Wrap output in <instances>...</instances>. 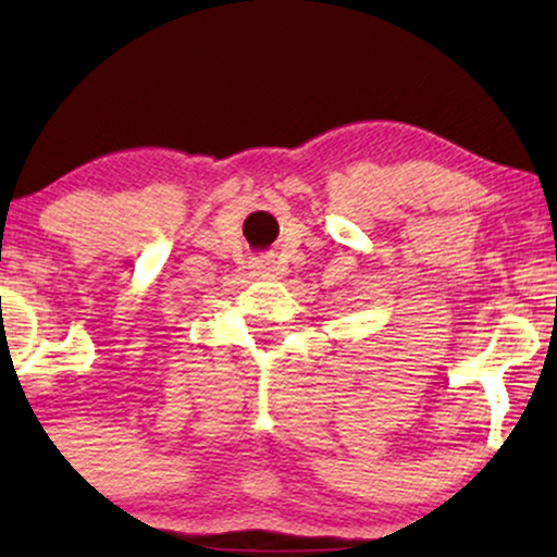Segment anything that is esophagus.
Returning a JSON list of instances; mask_svg holds the SVG:
<instances>
[{
  "mask_svg": "<svg viewBox=\"0 0 557 557\" xmlns=\"http://www.w3.org/2000/svg\"><path fill=\"white\" fill-rule=\"evenodd\" d=\"M256 269H258V273H261L263 278L273 276V273H271L273 265H271V258H269V256H265V258H258V261H256Z\"/></svg>",
  "mask_w": 557,
  "mask_h": 557,
  "instance_id": "34e87169",
  "label": "esophagus"
}]
</instances>
